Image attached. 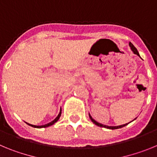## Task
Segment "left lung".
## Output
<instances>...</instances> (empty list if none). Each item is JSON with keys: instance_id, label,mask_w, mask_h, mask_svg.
<instances>
[{"instance_id": "8db88e82", "label": "left lung", "mask_w": 157, "mask_h": 157, "mask_svg": "<svg viewBox=\"0 0 157 157\" xmlns=\"http://www.w3.org/2000/svg\"><path fill=\"white\" fill-rule=\"evenodd\" d=\"M129 45H130V48H131V50L134 52V54H137L138 56H139V53H138V50H137V48H135V47L134 46V45H133L132 43L130 42L129 43ZM90 116V118L91 121L93 122V123H94V124H96L97 126H98V127H105V128H108V129H112V130H115V129H119V128H122V127H125L126 125H127L128 123H126V124H123V125H120V126H116V127H111V126H106V125H103V124H101V123H98V122L96 121V120H94V119H93L92 117H91L90 115H89Z\"/></svg>"}]
</instances>
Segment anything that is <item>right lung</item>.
Here are the masks:
<instances>
[{
  "mask_svg": "<svg viewBox=\"0 0 157 157\" xmlns=\"http://www.w3.org/2000/svg\"><path fill=\"white\" fill-rule=\"evenodd\" d=\"M60 116H61V110H60V112H59V115H58V116H56V119H55V120H52V121L50 122V123H47V124H45V125H42V126H35V125H32V124H30V123H27V124H28V125L31 126V127H35V128H42V127H49V126L53 125V124L55 123H56V122H57L58 120H59V117H60Z\"/></svg>",
  "mask_w": 157,
  "mask_h": 157,
  "instance_id": "obj_1",
  "label": "right lung"
}]
</instances>
